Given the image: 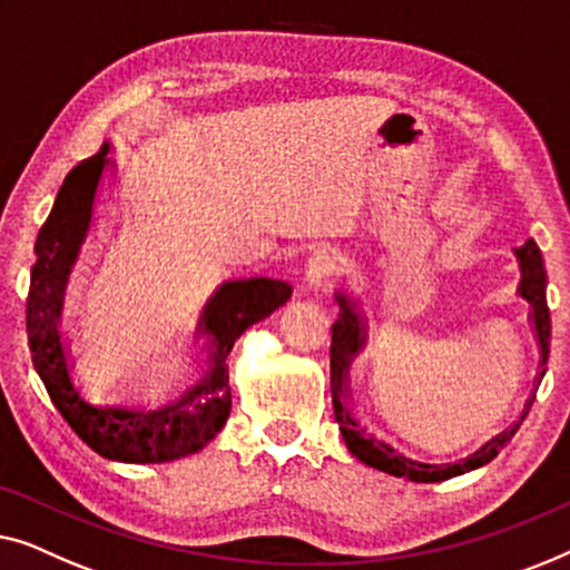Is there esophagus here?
I'll use <instances>...</instances> for the list:
<instances>
[{
	"mask_svg": "<svg viewBox=\"0 0 570 570\" xmlns=\"http://www.w3.org/2000/svg\"><path fill=\"white\" fill-rule=\"evenodd\" d=\"M343 268V261H341V255H335V253H331V250H320V253H315L309 258V263H307V284L312 286V288H320L323 286L327 278L331 276H335L338 274V271Z\"/></svg>",
	"mask_w": 570,
	"mask_h": 570,
	"instance_id": "1",
	"label": "esophagus"
}]
</instances>
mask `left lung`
<instances>
[{"label":"left lung","mask_w":570,"mask_h":570,"mask_svg":"<svg viewBox=\"0 0 570 570\" xmlns=\"http://www.w3.org/2000/svg\"><path fill=\"white\" fill-rule=\"evenodd\" d=\"M519 261V271H522V282H519V294L522 299L529 302L532 307V325L537 343H540L542 364L548 362L550 354V309H548V274H544V263L540 255V247L534 245V239H527L522 247L514 250ZM338 302V320L333 325V343H331V392H333V411L335 421H338L343 442H346L348 452L358 456L368 468H376L382 472H390L395 478H407L413 483H442L462 472L475 470L480 464L491 462L503 446L511 442V436L517 434L514 426L511 431L493 436L485 446H480L470 460L462 464H434L426 460H415L413 454H407L403 446H397L387 434H382L372 421L362 419L351 411L348 403V390H346V374L351 358L358 354V348L364 346V317L358 309V302L354 296L338 288L335 294ZM544 374V372H542Z\"/></svg>","instance_id":"8db88e82"}]
</instances>
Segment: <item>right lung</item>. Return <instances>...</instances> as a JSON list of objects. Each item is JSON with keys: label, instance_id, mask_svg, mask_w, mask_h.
Returning <instances> with one entry per match:
<instances>
[{"label": "right lung", "instance_id": "add662e5", "mask_svg": "<svg viewBox=\"0 0 570 570\" xmlns=\"http://www.w3.org/2000/svg\"><path fill=\"white\" fill-rule=\"evenodd\" d=\"M110 144L87 157L63 178L46 224L36 239L30 268L28 346L53 405L82 442L116 462H173L204 449L229 419L232 392L227 356L247 327L266 320L292 296L276 278H239L216 288L198 335L208 348V372L183 395L163 405H128L90 400L79 387L61 331L63 292L92 224L95 196L108 167Z\"/></svg>", "mask_w": 570, "mask_h": 570}]
</instances>
